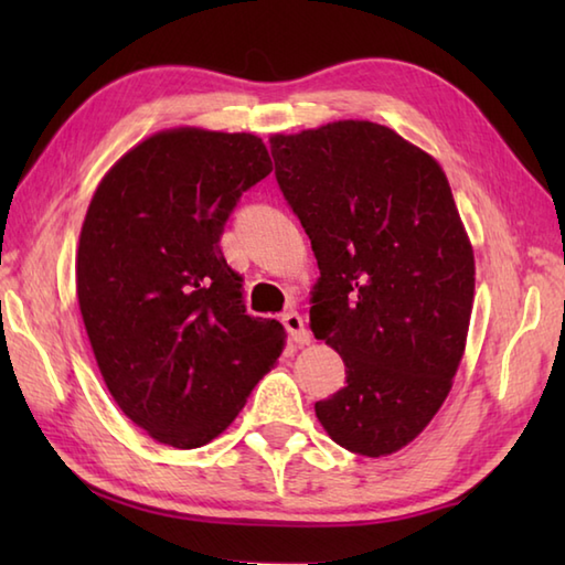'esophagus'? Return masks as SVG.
Segmentation results:
<instances>
[{
	"label": "esophagus",
	"mask_w": 565,
	"mask_h": 565,
	"mask_svg": "<svg viewBox=\"0 0 565 565\" xmlns=\"http://www.w3.org/2000/svg\"><path fill=\"white\" fill-rule=\"evenodd\" d=\"M281 322H284L286 332H289V340H291L294 344H298V347L310 344V332L306 330L303 318L298 316L296 310H289V313H284V316H281Z\"/></svg>",
	"instance_id": "1"
}]
</instances>
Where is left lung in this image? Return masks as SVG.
<instances>
[{"label": "left lung", "instance_id": "obj_1", "mask_svg": "<svg viewBox=\"0 0 565 565\" xmlns=\"http://www.w3.org/2000/svg\"><path fill=\"white\" fill-rule=\"evenodd\" d=\"M269 148L318 259L310 330L347 366L316 415L340 447L391 456L437 415L466 350L476 259L449 179L371 121L276 134Z\"/></svg>", "mask_w": 565, "mask_h": 565}]
</instances>
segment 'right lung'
Instances as JSON below:
<instances>
[{"label":"right lung","mask_w":565,"mask_h":565,"mask_svg":"<svg viewBox=\"0 0 565 565\" xmlns=\"http://www.w3.org/2000/svg\"><path fill=\"white\" fill-rule=\"evenodd\" d=\"M269 172L257 136L167 128L111 164L84 215L77 301L94 359L124 415L167 447L231 427L284 350L281 322L245 316L218 245Z\"/></svg>","instance_id":"1"}]
</instances>
